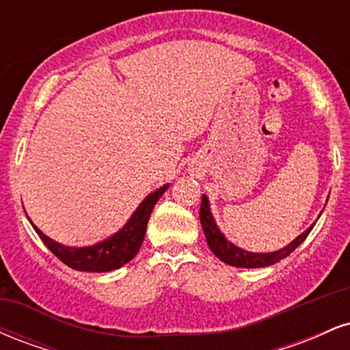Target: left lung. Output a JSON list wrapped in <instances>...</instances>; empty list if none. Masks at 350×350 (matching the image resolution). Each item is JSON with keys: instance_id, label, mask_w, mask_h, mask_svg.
Segmentation results:
<instances>
[{"instance_id": "1", "label": "left lung", "mask_w": 350, "mask_h": 350, "mask_svg": "<svg viewBox=\"0 0 350 350\" xmlns=\"http://www.w3.org/2000/svg\"><path fill=\"white\" fill-rule=\"evenodd\" d=\"M200 226L204 228V234H206L207 245L211 247V250L214 252V255L219 260H222L224 263L232 265V267L237 268H262V267H270V265L278 263L280 260L286 258L291 252H295L296 248L299 247L301 243L306 240L309 232L312 230L314 224L304 230L299 237H296L295 240L290 245H286L281 250L271 252V253H253L242 250V248L235 247L234 243L228 242V240L224 237L222 232L217 227L214 217L211 214V207H208V200L206 196H202V202H200Z\"/></svg>"}]
</instances>
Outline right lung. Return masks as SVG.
<instances>
[{
  "instance_id": "obj_1",
  "label": "right lung",
  "mask_w": 350,
  "mask_h": 350,
  "mask_svg": "<svg viewBox=\"0 0 350 350\" xmlns=\"http://www.w3.org/2000/svg\"><path fill=\"white\" fill-rule=\"evenodd\" d=\"M167 187H170V184H166V186L151 192V194L139 204V207L136 208L135 214L130 217V220H128L126 226H124L122 230L116 232L115 235L103 240V242L92 245V247H64V245L54 242L49 237L44 235L31 220L29 222L33 224L36 234L39 235V239L42 240L44 245L57 256L60 262L66 263L67 267L74 268V270L77 271H111L123 267V265H126L130 260H133V256L139 252L144 234H146L148 220H150L152 208H154L156 202H158L159 198L166 192Z\"/></svg>"
}]
</instances>
